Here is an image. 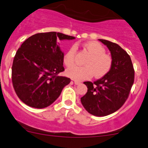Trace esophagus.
Here are the masks:
<instances>
[{"label":"esophagus","instance_id":"1","mask_svg":"<svg viewBox=\"0 0 148 148\" xmlns=\"http://www.w3.org/2000/svg\"><path fill=\"white\" fill-rule=\"evenodd\" d=\"M74 84H75V85H79V84H81L80 82H77V81H74Z\"/></svg>","mask_w":148,"mask_h":148}]
</instances>
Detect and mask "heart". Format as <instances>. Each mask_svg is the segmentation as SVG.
Segmentation results:
<instances>
[{
  "mask_svg": "<svg viewBox=\"0 0 148 148\" xmlns=\"http://www.w3.org/2000/svg\"><path fill=\"white\" fill-rule=\"evenodd\" d=\"M84 48L91 54L85 62L86 66H71L66 70V75L77 81L90 79L94 75L96 78L106 75L111 69L112 59L106 54L104 47L98 42L90 41L85 43ZM76 51L77 47L73 45L64 55L63 62L66 66H71L74 64Z\"/></svg>",
  "mask_w": 148,
  "mask_h": 148,
  "instance_id": "b5f03b06",
  "label": "heart"
}]
</instances>
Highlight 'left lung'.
<instances>
[{
  "mask_svg": "<svg viewBox=\"0 0 148 148\" xmlns=\"http://www.w3.org/2000/svg\"><path fill=\"white\" fill-rule=\"evenodd\" d=\"M111 52L112 66L109 72L94 83L84 82L86 94L81 98L85 109L95 116H106L119 109L128 97L135 73L128 54L116 43L99 39Z\"/></svg>",
  "mask_w": 148,
  "mask_h": 148,
  "instance_id": "obj_1",
  "label": "left lung"
}]
</instances>
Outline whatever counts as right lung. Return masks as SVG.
I'll return each mask as SVG.
<instances>
[{
	"label": "right lung",
	"instance_id": "obj_1",
	"mask_svg": "<svg viewBox=\"0 0 148 148\" xmlns=\"http://www.w3.org/2000/svg\"><path fill=\"white\" fill-rule=\"evenodd\" d=\"M75 37L63 33H37L18 49L12 66V82L18 98L32 108H44L57 100L71 79L57 76L64 70L59 40Z\"/></svg>",
	"mask_w": 148,
	"mask_h": 148
}]
</instances>
